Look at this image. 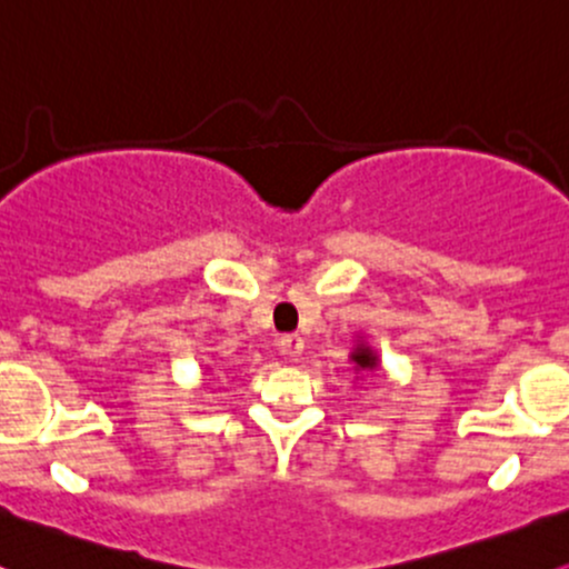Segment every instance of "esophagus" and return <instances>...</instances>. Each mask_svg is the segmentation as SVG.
Returning a JSON list of instances; mask_svg holds the SVG:
<instances>
[{"label":"esophagus","instance_id":"1","mask_svg":"<svg viewBox=\"0 0 569 569\" xmlns=\"http://www.w3.org/2000/svg\"><path fill=\"white\" fill-rule=\"evenodd\" d=\"M279 349H282V355H287V357H298L303 352V338L301 336H284L282 341H279Z\"/></svg>","mask_w":569,"mask_h":569}]
</instances>
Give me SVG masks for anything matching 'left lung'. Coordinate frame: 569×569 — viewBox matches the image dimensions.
I'll return each mask as SVG.
<instances>
[{
  "mask_svg": "<svg viewBox=\"0 0 569 569\" xmlns=\"http://www.w3.org/2000/svg\"><path fill=\"white\" fill-rule=\"evenodd\" d=\"M349 360L355 362V370H376V368H379V357H376V352L368 347V343H357L355 352L349 355Z\"/></svg>",
  "mask_w": 569,
  "mask_h": 569,
  "instance_id": "8db88e82",
  "label": "left lung"
}]
</instances>
